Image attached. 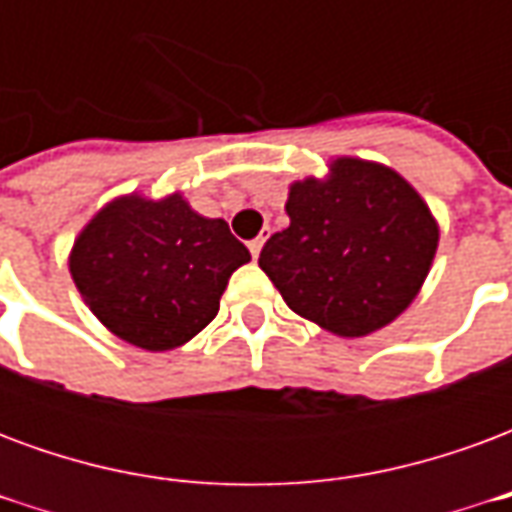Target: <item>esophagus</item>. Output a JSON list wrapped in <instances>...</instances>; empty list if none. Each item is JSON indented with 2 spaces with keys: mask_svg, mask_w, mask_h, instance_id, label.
Instances as JSON below:
<instances>
[{
  "mask_svg": "<svg viewBox=\"0 0 512 512\" xmlns=\"http://www.w3.org/2000/svg\"><path fill=\"white\" fill-rule=\"evenodd\" d=\"M263 244H266V235L263 233L249 241V252H252V257H260V249H263Z\"/></svg>",
  "mask_w": 512,
  "mask_h": 512,
  "instance_id": "esophagus-1",
  "label": "esophagus"
}]
</instances>
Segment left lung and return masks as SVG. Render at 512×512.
<instances>
[{
    "label": "left lung",
    "mask_w": 512,
    "mask_h": 512,
    "mask_svg": "<svg viewBox=\"0 0 512 512\" xmlns=\"http://www.w3.org/2000/svg\"><path fill=\"white\" fill-rule=\"evenodd\" d=\"M290 224L260 268L290 310L340 337L384 329L417 299L439 246V224L395 169L334 158L323 180L290 186Z\"/></svg>",
    "instance_id": "left-lung-1"
}]
</instances>
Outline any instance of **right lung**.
<instances>
[{
	"mask_svg": "<svg viewBox=\"0 0 512 512\" xmlns=\"http://www.w3.org/2000/svg\"><path fill=\"white\" fill-rule=\"evenodd\" d=\"M246 249L224 219H205L180 194L117 197L71 249V277L106 329L145 351H172L219 312Z\"/></svg>",
	"mask_w": 512,
	"mask_h": 512,
	"instance_id": "obj_1",
	"label": "right lung"
}]
</instances>
